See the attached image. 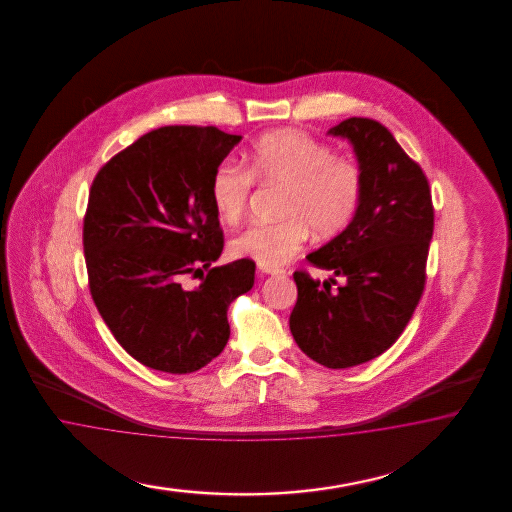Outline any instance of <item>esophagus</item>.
Returning <instances> with one entry per match:
<instances>
[{
  "label": "esophagus",
  "mask_w": 512,
  "mask_h": 512,
  "mask_svg": "<svg viewBox=\"0 0 512 512\" xmlns=\"http://www.w3.org/2000/svg\"><path fill=\"white\" fill-rule=\"evenodd\" d=\"M259 272L270 274V276H283L285 274V270L279 268V266H264V264H259Z\"/></svg>",
  "instance_id": "34e87169"
}]
</instances>
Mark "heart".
<instances>
[{"mask_svg":"<svg viewBox=\"0 0 512 512\" xmlns=\"http://www.w3.org/2000/svg\"><path fill=\"white\" fill-rule=\"evenodd\" d=\"M246 167L217 165L210 180V201L221 223L234 225L244 216L253 180L281 186L274 223H255L231 242L236 257L264 266L287 263L302 249L308 234L332 238L357 214L362 172L357 163L334 157L319 140L296 129H276L255 140Z\"/></svg>","mask_w":512,"mask_h":512,"instance_id":"1","label":"heart"}]
</instances>
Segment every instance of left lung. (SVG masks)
<instances>
[{
	"label": "left lung",
	"instance_id": "1",
	"mask_svg": "<svg viewBox=\"0 0 512 512\" xmlns=\"http://www.w3.org/2000/svg\"><path fill=\"white\" fill-rule=\"evenodd\" d=\"M328 135L351 142L362 199L353 221L306 257L334 278L293 274L289 326L311 360L341 370L383 355L409 323L424 291L434 206L424 172L385 125L349 118ZM336 277L341 285L332 290Z\"/></svg>",
	"mask_w": 512,
	"mask_h": 512
}]
</instances>
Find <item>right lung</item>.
<instances>
[{
  "label": "right lung",
  "instance_id": "1",
  "mask_svg": "<svg viewBox=\"0 0 512 512\" xmlns=\"http://www.w3.org/2000/svg\"><path fill=\"white\" fill-rule=\"evenodd\" d=\"M240 140L214 125L159 127L93 180L82 233L90 293L116 341L152 370L212 362L231 336V302L253 287L251 259L210 268L223 251L210 180ZM202 269L186 290L181 279Z\"/></svg>",
  "mask_w": 512,
  "mask_h": 512
}]
</instances>
